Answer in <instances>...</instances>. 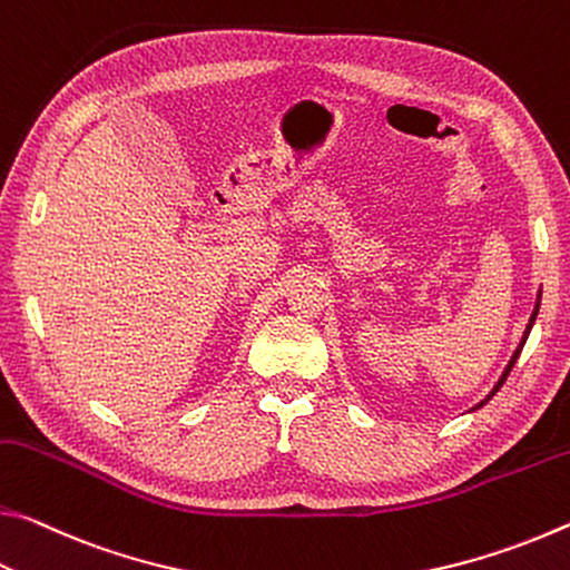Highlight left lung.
I'll use <instances>...</instances> for the list:
<instances>
[{
	"mask_svg": "<svg viewBox=\"0 0 570 570\" xmlns=\"http://www.w3.org/2000/svg\"><path fill=\"white\" fill-rule=\"evenodd\" d=\"M535 315H538V307H535V313H533V318H530V323H528V331H525V335H522V343H520V348L515 351V353H512V358H510V363H508V368H505V373H502V379L498 381V386L495 389H492V394L488 396V399H484L482 401V404L480 406H484V404H488V401L492 399V396H495L498 394V391H500V386L502 384H505V379H508V373L512 371V366H515V361H518V356H520V351H522V346H525V341H528V333H530V328H533V321H535Z\"/></svg>",
	"mask_w": 570,
	"mask_h": 570,
	"instance_id": "left-lung-1",
	"label": "left lung"
}]
</instances>
